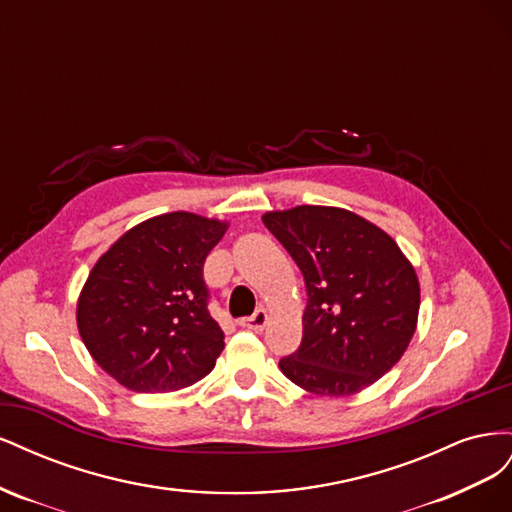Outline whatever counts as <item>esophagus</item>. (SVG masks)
Returning <instances> with one entry per match:
<instances>
[{"label":"esophagus","mask_w":512,"mask_h":512,"mask_svg":"<svg viewBox=\"0 0 512 512\" xmlns=\"http://www.w3.org/2000/svg\"><path fill=\"white\" fill-rule=\"evenodd\" d=\"M267 322H269V314L265 312V309H256V314L241 320V327L250 329V331H262L267 327Z\"/></svg>","instance_id":"34e87169"}]
</instances>
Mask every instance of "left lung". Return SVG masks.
<instances>
[{"mask_svg":"<svg viewBox=\"0 0 512 512\" xmlns=\"http://www.w3.org/2000/svg\"><path fill=\"white\" fill-rule=\"evenodd\" d=\"M262 222L303 273L307 307L299 350L282 374L322 397H350L389 371L416 331L421 286L382 228L348 209L299 205Z\"/></svg>","mask_w":512,"mask_h":512,"instance_id":"1","label":"left lung"}]
</instances>
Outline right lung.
Returning <instances> with one entry per match:
<instances>
[{
	"instance_id": "add662e5",
	"label": "right lung",
	"mask_w": 512,
	"mask_h": 512,
	"mask_svg": "<svg viewBox=\"0 0 512 512\" xmlns=\"http://www.w3.org/2000/svg\"><path fill=\"white\" fill-rule=\"evenodd\" d=\"M228 222L190 211L136 224L89 271L76 303L85 348L136 393L179 391L205 378L224 350L207 309V254Z\"/></svg>"
}]
</instances>
